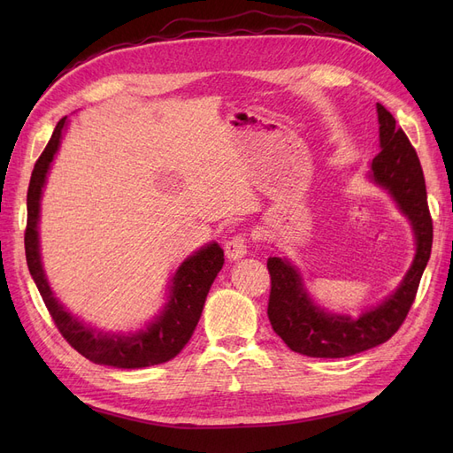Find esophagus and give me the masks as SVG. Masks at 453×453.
<instances>
[{
    "label": "esophagus",
    "instance_id": "obj_1",
    "mask_svg": "<svg viewBox=\"0 0 453 453\" xmlns=\"http://www.w3.org/2000/svg\"><path fill=\"white\" fill-rule=\"evenodd\" d=\"M225 253H226V258H230V260L243 258L245 255H248V240H245L242 234L230 238L225 243Z\"/></svg>",
    "mask_w": 453,
    "mask_h": 453
}]
</instances>
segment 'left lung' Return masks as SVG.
<instances>
[{"label": "left lung", "mask_w": 453, "mask_h": 453, "mask_svg": "<svg viewBox=\"0 0 453 453\" xmlns=\"http://www.w3.org/2000/svg\"><path fill=\"white\" fill-rule=\"evenodd\" d=\"M380 125V153L374 157L368 180L396 203L414 232L416 253L399 287L380 304L365 310L359 318L321 308L310 296L303 273L285 257H270L268 272L272 289L268 319L293 351L308 357L340 359L376 348L388 342L412 306L423 270L429 263L433 245V221L427 205V190L416 149L408 142L393 115L376 104Z\"/></svg>", "instance_id": "left-lung-1"}]
</instances>
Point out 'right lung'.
Returning a JSON list of instances; mask_svg holds the SVG:
<instances>
[{
	"label": "right lung",
	"instance_id": "right-lung-1",
	"mask_svg": "<svg viewBox=\"0 0 453 453\" xmlns=\"http://www.w3.org/2000/svg\"><path fill=\"white\" fill-rule=\"evenodd\" d=\"M65 128L67 117L60 119L45 150L37 158L28 187V225H26L24 248L32 278L52 315L54 325L70 342V346L88 361L115 368H145L166 363L173 359L193 336L205 304V296L225 265V253L217 242H210L193 255H188L173 272L162 310L140 331H100L67 311L50 289L39 250L41 196H43L50 164L58 153Z\"/></svg>",
	"mask_w": 453,
	"mask_h": 453
}]
</instances>
